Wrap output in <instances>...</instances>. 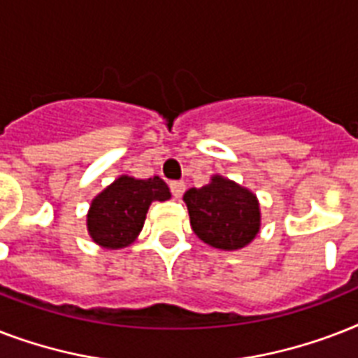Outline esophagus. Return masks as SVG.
I'll list each match as a JSON object with an SVG mask.
<instances>
[{
	"label": "esophagus",
	"instance_id": "34e87169",
	"mask_svg": "<svg viewBox=\"0 0 358 358\" xmlns=\"http://www.w3.org/2000/svg\"><path fill=\"white\" fill-rule=\"evenodd\" d=\"M171 191H173V195L174 199H180V196L184 195V191H185V184L182 182V180H176V182H171Z\"/></svg>",
	"mask_w": 358,
	"mask_h": 358
}]
</instances>
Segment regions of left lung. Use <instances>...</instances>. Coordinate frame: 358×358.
Listing matches in <instances>:
<instances>
[{"mask_svg": "<svg viewBox=\"0 0 358 358\" xmlns=\"http://www.w3.org/2000/svg\"><path fill=\"white\" fill-rule=\"evenodd\" d=\"M184 202L193 232L215 249H243L260 232L256 195L219 174L201 189L185 191Z\"/></svg>", "mask_w": 358, "mask_h": 358, "instance_id": "1", "label": "left lung"}]
</instances>
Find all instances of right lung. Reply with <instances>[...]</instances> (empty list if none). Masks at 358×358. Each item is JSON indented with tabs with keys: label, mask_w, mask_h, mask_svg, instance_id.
I'll use <instances>...</instances> for the list:
<instances>
[{
	"label": "right lung",
	"mask_w": 358,
	"mask_h": 358,
	"mask_svg": "<svg viewBox=\"0 0 358 358\" xmlns=\"http://www.w3.org/2000/svg\"><path fill=\"white\" fill-rule=\"evenodd\" d=\"M171 191L159 176L137 180L119 176L92 199L87 213V230L103 249H122L139 236L146 212L154 201H169Z\"/></svg>",
	"instance_id": "add662e5"
}]
</instances>
